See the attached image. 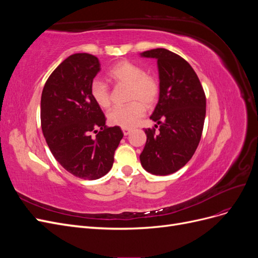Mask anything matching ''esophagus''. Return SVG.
Segmentation results:
<instances>
[{
    "label": "esophagus",
    "mask_w": 258,
    "mask_h": 258,
    "mask_svg": "<svg viewBox=\"0 0 258 258\" xmlns=\"http://www.w3.org/2000/svg\"><path fill=\"white\" fill-rule=\"evenodd\" d=\"M131 132V129L130 128H122V134L123 136H128Z\"/></svg>",
    "instance_id": "34e87169"
}]
</instances>
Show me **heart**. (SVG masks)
I'll use <instances>...</instances> for the list:
<instances>
[{
	"label": "heart",
	"instance_id": "obj_1",
	"mask_svg": "<svg viewBox=\"0 0 258 258\" xmlns=\"http://www.w3.org/2000/svg\"><path fill=\"white\" fill-rule=\"evenodd\" d=\"M107 75L108 79L117 85L129 88L128 101L130 102L124 106L112 108L107 114L108 121L121 128L136 126L145 114V105L152 106L157 102L160 91L158 80L152 74L144 73L141 67L128 60L116 63ZM90 93L100 107L106 108L110 106V90L104 83L93 81Z\"/></svg>",
	"mask_w": 258,
	"mask_h": 258
}]
</instances>
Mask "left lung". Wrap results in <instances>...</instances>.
<instances>
[{
    "label": "left lung",
    "instance_id": "left-lung-1",
    "mask_svg": "<svg viewBox=\"0 0 258 258\" xmlns=\"http://www.w3.org/2000/svg\"><path fill=\"white\" fill-rule=\"evenodd\" d=\"M140 56L157 60L160 86L158 103L151 116L160 124L159 134L155 135V129L144 130L146 143L140 161L152 174H172L190 160L200 142L206 117L205 91L192 68L178 54L156 48Z\"/></svg>",
    "mask_w": 258,
    "mask_h": 258
}]
</instances>
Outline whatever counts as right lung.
<instances>
[{"instance_id": "obj_1", "label": "right lung", "mask_w": 258, "mask_h": 258, "mask_svg": "<svg viewBox=\"0 0 258 258\" xmlns=\"http://www.w3.org/2000/svg\"><path fill=\"white\" fill-rule=\"evenodd\" d=\"M100 66L92 54H71L48 77L41 98L42 130L51 154L68 172L84 179L100 178L111 170L123 137L118 126H105V116L91 97ZM91 132L97 134L95 139Z\"/></svg>"}]
</instances>
